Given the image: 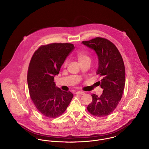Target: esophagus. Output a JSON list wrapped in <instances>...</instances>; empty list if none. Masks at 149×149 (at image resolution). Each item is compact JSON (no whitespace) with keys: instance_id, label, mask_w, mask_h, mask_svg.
<instances>
[{"instance_id":"34e87169","label":"esophagus","mask_w":149,"mask_h":149,"mask_svg":"<svg viewBox=\"0 0 149 149\" xmlns=\"http://www.w3.org/2000/svg\"><path fill=\"white\" fill-rule=\"evenodd\" d=\"M76 94H77V95H84L85 93L84 92H82V91H77L76 93Z\"/></svg>"}]
</instances>
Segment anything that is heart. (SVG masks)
Returning <instances> with one entry per match:
<instances>
[{"mask_svg": "<svg viewBox=\"0 0 149 149\" xmlns=\"http://www.w3.org/2000/svg\"><path fill=\"white\" fill-rule=\"evenodd\" d=\"M76 57H77V59L80 63L84 62L86 61H90L89 56L83 51H79L77 54ZM65 65H66V62H65Z\"/></svg>", "mask_w": 149, "mask_h": 149, "instance_id": "1", "label": "heart"}]
</instances>
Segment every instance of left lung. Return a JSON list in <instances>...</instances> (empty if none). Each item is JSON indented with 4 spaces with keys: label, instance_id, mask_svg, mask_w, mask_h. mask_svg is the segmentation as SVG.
I'll list each match as a JSON object with an SVG mask.
<instances>
[{
    "label": "left lung",
    "instance_id": "1",
    "mask_svg": "<svg viewBox=\"0 0 149 149\" xmlns=\"http://www.w3.org/2000/svg\"><path fill=\"white\" fill-rule=\"evenodd\" d=\"M81 43L94 50L97 55L98 68L96 73L102 77L98 82L103 89L100 97L91 95L93 101L87 110L94 116H108L117 106L125 87V66L122 56L116 46L104 38H96Z\"/></svg>",
    "mask_w": 149,
    "mask_h": 149
}]
</instances>
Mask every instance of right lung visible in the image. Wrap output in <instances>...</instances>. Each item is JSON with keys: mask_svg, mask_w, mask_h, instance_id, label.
<instances>
[{"mask_svg": "<svg viewBox=\"0 0 149 149\" xmlns=\"http://www.w3.org/2000/svg\"><path fill=\"white\" fill-rule=\"evenodd\" d=\"M74 49L70 43L49 44L40 47L31 58L27 76L29 92L37 109L46 117L62 114L73 98L72 93L56 87L54 79Z\"/></svg>", "mask_w": 149, "mask_h": 149, "instance_id": "right-lung-1", "label": "right lung"}]
</instances>
